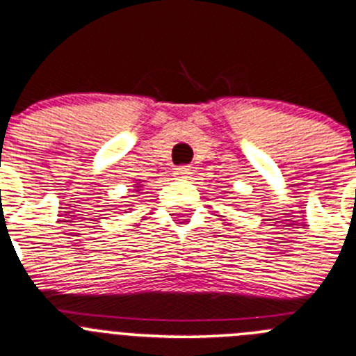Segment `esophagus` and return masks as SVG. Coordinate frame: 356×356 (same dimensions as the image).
Wrapping results in <instances>:
<instances>
[{"label":"esophagus","instance_id":"1","mask_svg":"<svg viewBox=\"0 0 356 356\" xmlns=\"http://www.w3.org/2000/svg\"><path fill=\"white\" fill-rule=\"evenodd\" d=\"M191 172H192L191 165H180V168H176L175 176H176V178H187Z\"/></svg>","mask_w":356,"mask_h":356}]
</instances>
